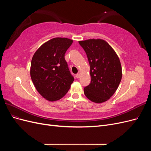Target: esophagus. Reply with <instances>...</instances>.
<instances>
[{
	"label": "esophagus",
	"mask_w": 151,
	"mask_h": 151,
	"mask_svg": "<svg viewBox=\"0 0 151 151\" xmlns=\"http://www.w3.org/2000/svg\"><path fill=\"white\" fill-rule=\"evenodd\" d=\"M80 77H81V75H80V74H76V77H77V79L80 78Z\"/></svg>",
	"instance_id": "obj_1"
}]
</instances>
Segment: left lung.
Here are the masks:
<instances>
[{"instance_id": "8db88e82", "label": "left lung", "mask_w": 151, "mask_h": 151, "mask_svg": "<svg viewBox=\"0 0 151 151\" xmlns=\"http://www.w3.org/2000/svg\"><path fill=\"white\" fill-rule=\"evenodd\" d=\"M88 58L91 83L84 89L86 96L91 101H106L115 93L122 77L120 59L106 41L89 39L79 41Z\"/></svg>"}]
</instances>
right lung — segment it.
<instances>
[{
  "label": "right lung",
  "mask_w": 151,
  "mask_h": 151,
  "mask_svg": "<svg viewBox=\"0 0 151 151\" xmlns=\"http://www.w3.org/2000/svg\"><path fill=\"white\" fill-rule=\"evenodd\" d=\"M72 42L67 38H54L43 43L32 58L31 78L38 92L48 101L63 98L74 80L64 57Z\"/></svg>",
  "instance_id": "right-lung-1"
}]
</instances>
